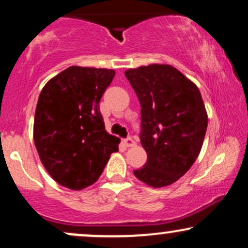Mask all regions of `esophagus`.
<instances>
[{
  "label": "esophagus",
  "mask_w": 248,
  "mask_h": 248,
  "mask_svg": "<svg viewBox=\"0 0 248 248\" xmlns=\"http://www.w3.org/2000/svg\"><path fill=\"white\" fill-rule=\"evenodd\" d=\"M122 143H124V147H134L136 144L132 138H127L124 140H122Z\"/></svg>",
  "instance_id": "esophagus-1"
}]
</instances>
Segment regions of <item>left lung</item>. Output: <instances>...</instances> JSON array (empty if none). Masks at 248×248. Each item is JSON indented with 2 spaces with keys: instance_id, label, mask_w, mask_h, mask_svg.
I'll return each instance as SVG.
<instances>
[{
  "instance_id": "1",
  "label": "left lung",
  "mask_w": 248,
  "mask_h": 248,
  "mask_svg": "<svg viewBox=\"0 0 248 248\" xmlns=\"http://www.w3.org/2000/svg\"><path fill=\"white\" fill-rule=\"evenodd\" d=\"M124 76L141 105L140 141L147 162L134 175L153 187L172 184L198 157L207 114L198 87L170 65L130 69Z\"/></svg>"
}]
</instances>
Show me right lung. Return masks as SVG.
<instances>
[{"instance_id":"right-lung-1","label":"right lung","mask_w":248,"mask_h":248,"mask_svg":"<svg viewBox=\"0 0 248 248\" xmlns=\"http://www.w3.org/2000/svg\"><path fill=\"white\" fill-rule=\"evenodd\" d=\"M114 76L113 70L71 66L43 87L33 140L43 166L62 186L93 184L119 150V139L105 130L99 107Z\"/></svg>"}]
</instances>
